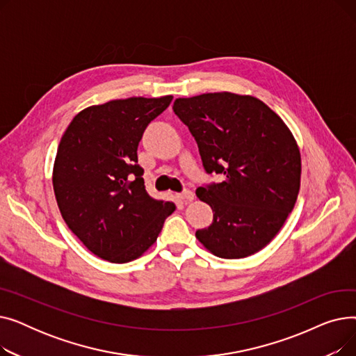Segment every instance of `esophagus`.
I'll return each instance as SVG.
<instances>
[{"label":"esophagus","instance_id":"esophagus-1","mask_svg":"<svg viewBox=\"0 0 356 356\" xmlns=\"http://www.w3.org/2000/svg\"><path fill=\"white\" fill-rule=\"evenodd\" d=\"M179 197H180L184 203H188V202H192V200L195 199V193H193L192 191H183V192L179 195Z\"/></svg>","mask_w":356,"mask_h":356}]
</instances>
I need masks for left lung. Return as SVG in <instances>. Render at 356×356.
<instances>
[{
	"label": "left lung",
	"instance_id": "obj_1",
	"mask_svg": "<svg viewBox=\"0 0 356 356\" xmlns=\"http://www.w3.org/2000/svg\"><path fill=\"white\" fill-rule=\"evenodd\" d=\"M173 111L195 137L204 170L222 176L196 189L213 211L196 238L228 259L263 250L300 191V152L290 129L263 101L231 92L179 98Z\"/></svg>",
	"mask_w": 356,
	"mask_h": 356
}]
</instances>
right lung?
Instances as JSON below:
<instances>
[{
    "label": "right lung",
    "instance_id": "add662e5",
    "mask_svg": "<svg viewBox=\"0 0 356 356\" xmlns=\"http://www.w3.org/2000/svg\"><path fill=\"white\" fill-rule=\"evenodd\" d=\"M173 97L115 99L72 120L53 167V191L69 229L97 257L128 263L152 247L173 202L149 196L137 148Z\"/></svg>",
    "mask_w": 356,
    "mask_h": 356
}]
</instances>
